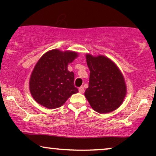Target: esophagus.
<instances>
[{
    "mask_svg": "<svg viewBox=\"0 0 156 156\" xmlns=\"http://www.w3.org/2000/svg\"><path fill=\"white\" fill-rule=\"evenodd\" d=\"M78 90H79V92L81 93V94H83V93L84 92V88L83 87H80Z\"/></svg>",
    "mask_w": 156,
    "mask_h": 156,
    "instance_id": "obj_1",
    "label": "esophagus"
}]
</instances>
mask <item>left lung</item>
<instances>
[{
	"instance_id": "8db88e82",
	"label": "left lung",
	"mask_w": 156,
	"mask_h": 156,
	"mask_svg": "<svg viewBox=\"0 0 156 156\" xmlns=\"http://www.w3.org/2000/svg\"><path fill=\"white\" fill-rule=\"evenodd\" d=\"M89 76L84 95L95 112L107 114L119 108L124 101L127 87L124 76L113 61L103 55H86Z\"/></svg>"
}]
</instances>
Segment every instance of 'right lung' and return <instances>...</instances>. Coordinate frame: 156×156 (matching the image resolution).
Masks as SVG:
<instances>
[{
  "instance_id": "add662e5",
  "label": "right lung",
  "mask_w": 156,
  "mask_h": 156,
  "mask_svg": "<svg viewBox=\"0 0 156 156\" xmlns=\"http://www.w3.org/2000/svg\"><path fill=\"white\" fill-rule=\"evenodd\" d=\"M78 56L77 52L53 49L39 58L29 80L30 92L36 102L47 108H56L78 92L74 86V73L67 69L68 64Z\"/></svg>"
}]
</instances>
